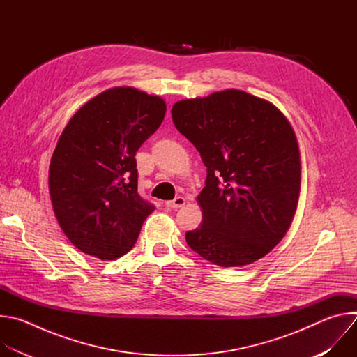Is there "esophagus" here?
Wrapping results in <instances>:
<instances>
[{"label":"esophagus","mask_w":357,"mask_h":357,"mask_svg":"<svg viewBox=\"0 0 357 357\" xmlns=\"http://www.w3.org/2000/svg\"><path fill=\"white\" fill-rule=\"evenodd\" d=\"M185 203H186V199H185L183 196H178V197H175L174 200L167 202V208H171V209H179V208L185 206Z\"/></svg>","instance_id":"esophagus-1"}]
</instances>
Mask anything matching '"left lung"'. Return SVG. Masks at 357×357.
<instances>
[{"instance_id": "1", "label": "left lung", "mask_w": 357, "mask_h": 357, "mask_svg": "<svg viewBox=\"0 0 357 357\" xmlns=\"http://www.w3.org/2000/svg\"><path fill=\"white\" fill-rule=\"evenodd\" d=\"M171 113L208 169L197 196L202 225L186 231L188 245L220 267L263 259L298 205L301 157L289 121L270 101L236 89L181 100Z\"/></svg>"}]
</instances>
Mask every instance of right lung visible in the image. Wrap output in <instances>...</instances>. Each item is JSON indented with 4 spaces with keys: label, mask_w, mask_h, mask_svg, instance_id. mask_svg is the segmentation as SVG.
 Listing matches in <instances>:
<instances>
[{
    "label": "right lung",
    "mask_w": 357,
    "mask_h": 357,
    "mask_svg": "<svg viewBox=\"0 0 357 357\" xmlns=\"http://www.w3.org/2000/svg\"><path fill=\"white\" fill-rule=\"evenodd\" d=\"M164 98L114 87L80 107L49 167V193L66 237L103 261L128 252L155 206L137 190L138 148L161 126Z\"/></svg>",
    "instance_id": "1"
}]
</instances>
